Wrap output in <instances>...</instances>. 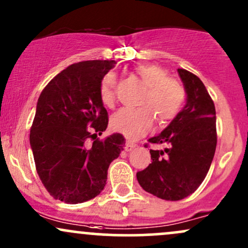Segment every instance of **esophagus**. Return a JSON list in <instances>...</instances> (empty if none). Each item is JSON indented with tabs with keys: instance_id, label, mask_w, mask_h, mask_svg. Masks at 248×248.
Masks as SVG:
<instances>
[{
	"instance_id": "esophagus-1",
	"label": "esophagus",
	"mask_w": 248,
	"mask_h": 248,
	"mask_svg": "<svg viewBox=\"0 0 248 248\" xmlns=\"http://www.w3.org/2000/svg\"><path fill=\"white\" fill-rule=\"evenodd\" d=\"M135 147H136L135 143H133V142L130 141H127L126 144H124V150H126V152H132Z\"/></svg>"
}]
</instances>
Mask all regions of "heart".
<instances>
[{
    "instance_id": "b5f03b06",
    "label": "heart",
    "mask_w": 248,
    "mask_h": 248,
    "mask_svg": "<svg viewBox=\"0 0 248 248\" xmlns=\"http://www.w3.org/2000/svg\"><path fill=\"white\" fill-rule=\"evenodd\" d=\"M136 76L146 85L139 99V107L122 108L112 116L110 124L116 132L129 139L146 134L155 118L160 124H166L183 109L186 93L182 84L170 78L166 69L156 64H142L134 69ZM115 75L107 73L101 79L99 95L106 106L115 101Z\"/></svg>"
}]
</instances>
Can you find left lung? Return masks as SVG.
<instances>
[{"instance_id": "1", "label": "left lung", "mask_w": 248, "mask_h": 248, "mask_svg": "<svg viewBox=\"0 0 248 248\" xmlns=\"http://www.w3.org/2000/svg\"><path fill=\"white\" fill-rule=\"evenodd\" d=\"M186 104L170 124L148 142L164 144L150 149L152 163L136 173L142 189L166 201H179L195 192L205 178L217 146L216 108L203 81L178 69Z\"/></svg>"}]
</instances>
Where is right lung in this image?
I'll return each mask as SVG.
<instances>
[{"label":"right lung","mask_w":248,"mask_h":248,"mask_svg":"<svg viewBox=\"0 0 248 248\" xmlns=\"http://www.w3.org/2000/svg\"><path fill=\"white\" fill-rule=\"evenodd\" d=\"M115 61L70 65L42 91L30 129V144L43 186L55 199L78 204L98 196L110 162L124 150L115 133L99 140L108 124L99 87ZM91 138L93 142L88 144Z\"/></svg>","instance_id":"add662e5"}]
</instances>
